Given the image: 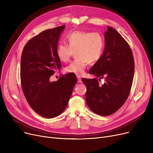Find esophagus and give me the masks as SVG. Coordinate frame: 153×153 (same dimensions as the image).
I'll list each match as a JSON object with an SVG mask.
<instances>
[{"label": "esophagus", "mask_w": 153, "mask_h": 153, "mask_svg": "<svg viewBox=\"0 0 153 153\" xmlns=\"http://www.w3.org/2000/svg\"><path fill=\"white\" fill-rule=\"evenodd\" d=\"M77 82H78L79 83H81V82H82L81 77H80V76H77Z\"/></svg>", "instance_id": "obj_1"}]
</instances>
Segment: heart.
Returning a JSON list of instances; mask_svg holds the SVG:
<instances>
[{
  "label": "heart",
  "instance_id": "obj_1",
  "mask_svg": "<svg viewBox=\"0 0 153 153\" xmlns=\"http://www.w3.org/2000/svg\"><path fill=\"white\" fill-rule=\"evenodd\" d=\"M68 45L60 43L56 48V55L60 61L66 62L75 53L77 58L66 67L68 73L82 75L88 63L94 64L102 57L105 40L97 32L76 31L68 34L66 37Z\"/></svg>",
  "mask_w": 153,
  "mask_h": 153
}]
</instances>
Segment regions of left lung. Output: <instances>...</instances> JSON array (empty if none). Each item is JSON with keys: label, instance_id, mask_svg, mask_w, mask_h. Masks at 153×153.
Returning a JSON list of instances; mask_svg holds the SVG:
<instances>
[{"label": "left lung", "instance_id": "8db88e82", "mask_svg": "<svg viewBox=\"0 0 153 153\" xmlns=\"http://www.w3.org/2000/svg\"><path fill=\"white\" fill-rule=\"evenodd\" d=\"M105 48L100 59L89 73L105 79H82L87 91L86 103L96 114L108 116L121 107L129 95L134 76V62L131 48L118 31L107 27L104 33Z\"/></svg>", "mask_w": 153, "mask_h": 153}]
</instances>
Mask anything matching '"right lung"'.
<instances>
[{
  "label": "right lung",
  "mask_w": 153,
  "mask_h": 153,
  "mask_svg": "<svg viewBox=\"0 0 153 153\" xmlns=\"http://www.w3.org/2000/svg\"><path fill=\"white\" fill-rule=\"evenodd\" d=\"M66 25L43 31L31 38L24 47L21 57L20 79L22 91L36 113L46 118L61 114L77 83L71 74L51 82L50 77L61 69L56 48Z\"/></svg>",
  "instance_id": "right-lung-1"
}]
</instances>
